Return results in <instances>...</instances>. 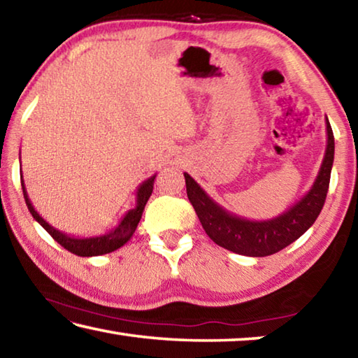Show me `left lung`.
Returning <instances> with one entry per match:
<instances>
[{"label": "left lung", "instance_id": "left-lung-1", "mask_svg": "<svg viewBox=\"0 0 358 358\" xmlns=\"http://www.w3.org/2000/svg\"><path fill=\"white\" fill-rule=\"evenodd\" d=\"M325 126L327 148L311 189L292 207L271 220L251 221L230 213L216 203L189 173H185L187 199L203 230L216 245L241 256L264 257L284 250L313 226L325 203L335 157V137L329 118H325Z\"/></svg>", "mask_w": 358, "mask_h": 358}]
</instances>
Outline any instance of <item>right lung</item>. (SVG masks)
<instances>
[{
	"instance_id": "1",
	"label": "right lung",
	"mask_w": 358,
	"mask_h": 358,
	"mask_svg": "<svg viewBox=\"0 0 358 358\" xmlns=\"http://www.w3.org/2000/svg\"><path fill=\"white\" fill-rule=\"evenodd\" d=\"M155 178L156 175L153 177H150L148 180H145L143 183L137 187V194H136V207L128 210V213L123 216V220L118 222V226L112 229L110 232H107L104 235H96V237H83V238H78V237H71L68 234H63L62 230L55 229L53 226H50L44 217H42L38 211L34 210L31 201H29L28 197V192H27V187L25 183H23V177L20 175V180H22V189H23V197H25V202H27V207L29 210V213L33 215V217L36 221H38L42 227H44L48 234L52 235L53 240L58 241L59 245L63 248H66L69 252L76 254V256H80V257H92V256H102V254H108L115 250H118V248L123 246L124 243H128L131 240L132 235H134L136 229H137V224L141 221L142 213L145 210V205H147L148 199L151 196V192H153V185H155Z\"/></svg>"
}]
</instances>
